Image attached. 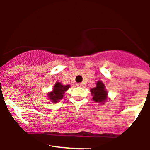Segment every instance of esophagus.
<instances>
[{
	"label": "esophagus",
	"instance_id": "34e87169",
	"mask_svg": "<svg viewBox=\"0 0 150 150\" xmlns=\"http://www.w3.org/2000/svg\"><path fill=\"white\" fill-rule=\"evenodd\" d=\"M77 86H78V87H83V83H77Z\"/></svg>",
	"mask_w": 150,
	"mask_h": 150
}]
</instances>
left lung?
Instances as JSON below:
<instances>
[{"label":"left lung","instance_id":"obj_1","mask_svg":"<svg viewBox=\"0 0 150 150\" xmlns=\"http://www.w3.org/2000/svg\"><path fill=\"white\" fill-rule=\"evenodd\" d=\"M91 93L93 96V99L96 102L103 103L107 99L108 93L105 89V85L102 81H98L96 83V87L91 89Z\"/></svg>","mask_w":150,"mask_h":150}]
</instances>
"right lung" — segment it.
I'll return each mask as SVG.
<instances>
[{
    "label": "right lung",
    "instance_id": "right-lung-1",
    "mask_svg": "<svg viewBox=\"0 0 150 150\" xmlns=\"http://www.w3.org/2000/svg\"><path fill=\"white\" fill-rule=\"evenodd\" d=\"M70 87V85H63L60 82H57L54 86L52 92L48 94V98L52 102H57L63 98V94Z\"/></svg>",
    "mask_w": 150,
    "mask_h": 150
}]
</instances>
